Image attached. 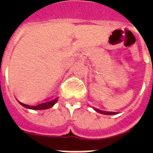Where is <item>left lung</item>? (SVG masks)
Wrapping results in <instances>:
<instances>
[{
    "label": "left lung",
    "mask_w": 153,
    "mask_h": 153,
    "mask_svg": "<svg viewBox=\"0 0 153 153\" xmlns=\"http://www.w3.org/2000/svg\"><path fill=\"white\" fill-rule=\"evenodd\" d=\"M94 110L96 111L97 112L101 113V114H103V115H115L116 114V112H113V111H104L97 109V108H94Z\"/></svg>",
    "instance_id": "obj_1"
}]
</instances>
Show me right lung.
Masks as SVG:
<instances>
[{"label":"right lung","mask_w":153,"mask_h":153,"mask_svg":"<svg viewBox=\"0 0 153 153\" xmlns=\"http://www.w3.org/2000/svg\"><path fill=\"white\" fill-rule=\"evenodd\" d=\"M57 101H58V97H56L54 99L51 100V101H47V102H45L42 103H39V104H37V105H34V106H29V105H26V104H24V103L20 102H19V104L21 106H25V108H28V109H32V110H46V109H49L51 107L56 104Z\"/></svg>","instance_id":"add662e5"}]
</instances>
